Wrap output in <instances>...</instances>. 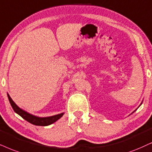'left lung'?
Listing matches in <instances>:
<instances>
[{"mask_svg": "<svg viewBox=\"0 0 152 152\" xmlns=\"http://www.w3.org/2000/svg\"><path fill=\"white\" fill-rule=\"evenodd\" d=\"M142 104V102H141V104H140V105H141V104ZM140 106H139V107H140ZM139 107H137V108H139ZM136 110H137V109H135V111H133V112H135V111ZM133 112H132V113H133Z\"/></svg>", "mask_w": 152, "mask_h": 152, "instance_id": "1", "label": "left lung"}]
</instances>
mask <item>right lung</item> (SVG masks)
<instances>
[{"instance_id":"right-lung-1","label":"right lung","mask_w":152,"mask_h":152,"mask_svg":"<svg viewBox=\"0 0 152 152\" xmlns=\"http://www.w3.org/2000/svg\"><path fill=\"white\" fill-rule=\"evenodd\" d=\"M7 97H8L9 102L10 103L11 106H12L13 110L15 111V113H17V114H19L21 117H22L24 120L27 121L28 122L31 123V124L35 125V126H47L49 125L53 124V123L56 122L57 120H59V118L64 115V113H61V114L54 115V116H48V117H39L36 116L35 115H33L31 114L26 111L24 109H21L20 107H19L15 103V102L12 100V98L10 97V96L9 95V94L7 93Z\"/></svg>"}]
</instances>
